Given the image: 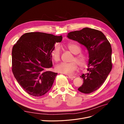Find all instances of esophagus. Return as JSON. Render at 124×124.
Returning a JSON list of instances; mask_svg holds the SVG:
<instances>
[{
  "mask_svg": "<svg viewBox=\"0 0 124 124\" xmlns=\"http://www.w3.org/2000/svg\"><path fill=\"white\" fill-rule=\"evenodd\" d=\"M68 77H69L70 78H71V79H73V78H76V77H75V76H68Z\"/></svg>",
  "mask_w": 124,
  "mask_h": 124,
  "instance_id": "34e87169",
  "label": "esophagus"
}]
</instances>
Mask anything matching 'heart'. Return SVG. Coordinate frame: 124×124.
I'll return each instance as SVG.
<instances>
[{
	"mask_svg": "<svg viewBox=\"0 0 124 124\" xmlns=\"http://www.w3.org/2000/svg\"><path fill=\"white\" fill-rule=\"evenodd\" d=\"M67 48L73 54L70 62H62L56 65L55 69L57 72L68 75L74 73L78 68V65L81 67L86 66L88 62V57L84 54H80L81 52V47L77 44L69 43L66 46ZM61 49L58 46H55L51 51V57L54 61L57 62L61 59Z\"/></svg>",
	"mask_w": 124,
	"mask_h": 124,
	"instance_id": "b5f03b06",
	"label": "heart"
}]
</instances>
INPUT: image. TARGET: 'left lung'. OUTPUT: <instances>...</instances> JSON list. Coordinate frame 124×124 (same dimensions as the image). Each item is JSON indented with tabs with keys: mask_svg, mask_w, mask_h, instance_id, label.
Here are the masks:
<instances>
[{
	"mask_svg": "<svg viewBox=\"0 0 124 124\" xmlns=\"http://www.w3.org/2000/svg\"><path fill=\"white\" fill-rule=\"evenodd\" d=\"M67 37L83 45L88 52V72L80 76L83 83L78 91L84 93L96 91L103 84L112 70L110 42L102 32L89 28L70 32Z\"/></svg>",
	"mask_w": 124,
	"mask_h": 124,
	"instance_id": "left-lung-1",
	"label": "left lung"
}]
</instances>
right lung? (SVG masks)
Segmentation results:
<instances>
[{
  "label": "right lung",
  "instance_id": "add662e5",
  "mask_svg": "<svg viewBox=\"0 0 124 124\" xmlns=\"http://www.w3.org/2000/svg\"><path fill=\"white\" fill-rule=\"evenodd\" d=\"M62 36L33 32L22 35L12 51V70L18 84L29 95L41 96L51 89L57 73L48 70L53 66L51 51Z\"/></svg>",
  "mask_w": 124,
  "mask_h": 124
}]
</instances>
